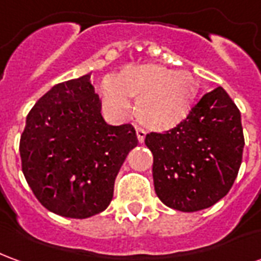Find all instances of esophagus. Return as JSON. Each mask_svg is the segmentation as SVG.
<instances>
[{
	"label": "esophagus",
	"instance_id": "esophagus-1",
	"mask_svg": "<svg viewBox=\"0 0 261 261\" xmlns=\"http://www.w3.org/2000/svg\"><path fill=\"white\" fill-rule=\"evenodd\" d=\"M136 134H137V140H138V142L142 144L144 140H145V131L138 127V128H136Z\"/></svg>",
	"mask_w": 261,
	"mask_h": 261
}]
</instances>
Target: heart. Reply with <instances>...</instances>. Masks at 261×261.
Returning a JSON list of instances; mask_svg holds the SVG:
<instances>
[{
	"instance_id": "heart-1",
	"label": "heart",
	"mask_w": 261,
	"mask_h": 261,
	"mask_svg": "<svg viewBox=\"0 0 261 261\" xmlns=\"http://www.w3.org/2000/svg\"><path fill=\"white\" fill-rule=\"evenodd\" d=\"M196 80L189 71H173L156 64H133L103 81L105 108L117 116H128L137 99L136 117L144 127L168 131L186 119L196 96Z\"/></svg>"
}]
</instances>
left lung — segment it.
<instances>
[{"instance_id": "left-lung-1", "label": "left lung", "mask_w": 261, "mask_h": 261, "mask_svg": "<svg viewBox=\"0 0 261 261\" xmlns=\"http://www.w3.org/2000/svg\"><path fill=\"white\" fill-rule=\"evenodd\" d=\"M155 193L169 208L194 213L228 194L242 164L241 112L224 88L208 92L170 131L145 137Z\"/></svg>"}]
</instances>
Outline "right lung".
I'll use <instances>...</instances> for the list:
<instances>
[{"label": "right lung", "mask_w": 261, "mask_h": 261, "mask_svg": "<svg viewBox=\"0 0 261 261\" xmlns=\"http://www.w3.org/2000/svg\"><path fill=\"white\" fill-rule=\"evenodd\" d=\"M91 72L54 85L26 117L19 144L22 172L48 211L84 219L102 213L133 148L130 124L110 125Z\"/></svg>", "instance_id": "right-lung-1"}]
</instances>
